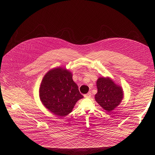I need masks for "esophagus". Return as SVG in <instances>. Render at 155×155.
<instances>
[{
  "mask_svg": "<svg viewBox=\"0 0 155 155\" xmlns=\"http://www.w3.org/2000/svg\"><path fill=\"white\" fill-rule=\"evenodd\" d=\"M91 93H87V94H84V97H86V98H89V97H91Z\"/></svg>",
  "mask_w": 155,
  "mask_h": 155,
  "instance_id": "esophagus-1",
  "label": "esophagus"
}]
</instances>
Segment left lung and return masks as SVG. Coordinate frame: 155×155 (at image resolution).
<instances>
[{
    "instance_id": "8db88e82",
    "label": "left lung",
    "mask_w": 155,
    "mask_h": 155,
    "mask_svg": "<svg viewBox=\"0 0 155 155\" xmlns=\"http://www.w3.org/2000/svg\"><path fill=\"white\" fill-rule=\"evenodd\" d=\"M96 83V102L106 111L111 112L123 100V91L121 87L116 84L108 77H99Z\"/></svg>"
}]
</instances>
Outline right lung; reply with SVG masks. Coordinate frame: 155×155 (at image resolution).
I'll return each mask as SVG.
<instances>
[{
  "mask_svg": "<svg viewBox=\"0 0 155 155\" xmlns=\"http://www.w3.org/2000/svg\"><path fill=\"white\" fill-rule=\"evenodd\" d=\"M39 96L45 107L59 117L69 114L76 102L83 97L73 81L72 73L61 68L53 69L44 76Z\"/></svg>",
  "mask_w": 155,
  "mask_h": 155,
  "instance_id": "obj_1",
  "label": "right lung"
}]
</instances>
